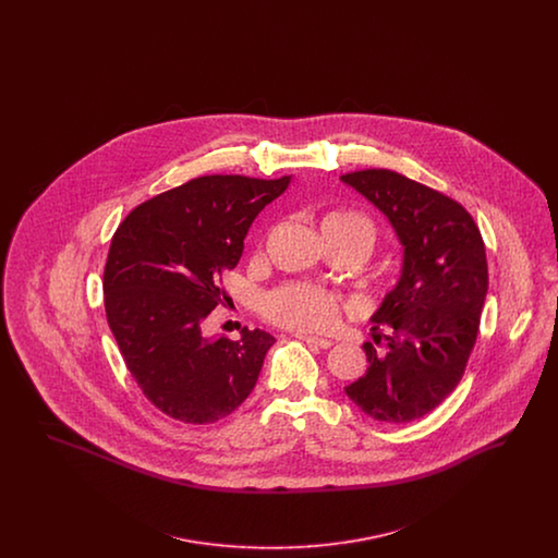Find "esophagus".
Returning a JSON list of instances; mask_svg holds the SVG:
<instances>
[{
    "mask_svg": "<svg viewBox=\"0 0 558 558\" xmlns=\"http://www.w3.org/2000/svg\"><path fill=\"white\" fill-rule=\"evenodd\" d=\"M299 341H305L307 345L318 347V349H328V347L332 345V341H328V339H319V337H312V335H303V332H296L294 335Z\"/></svg>",
    "mask_w": 558,
    "mask_h": 558,
    "instance_id": "1",
    "label": "esophagus"
}]
</instances>
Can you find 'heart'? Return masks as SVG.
<instances>
[{
	"mask_svg": "<svg viewBox=\"0 0 558 558\" xmlns=\"http://www.w3.org/2000/svg\"><path fill=\"white\" fill-rule=\"evenodd\" d=\"M324 236L353 240L364 253L376 239V226L366 213L357 209H332L322 217ZM341 296L316 284H284L262 299V314L271 324L299 332L326 330L341 312Z\"/></svg>",
	"mask_w": 558,
	"mask_h": 558,
	"instance_id": "obj_1",
	"label": "heart"
}]
</instances>
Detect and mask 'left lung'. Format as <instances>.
<instances>
[{"instance_id":"obj_1","label":"left lung","mask_w":558,"mask_h":558,"mask_svg":"<svg viewBox=\"0 0 558 558\" xmlns=\"http://www.w3.org/2000/svg\"><path fill=\"white\" fill-rule=\"evenodd\" d=\"M341 180L389 217L403 244L399 284L372 318L374 343L385 341V349L364 343L368 371L345 393L374 421L410 423L450 396L477 343L485 244L471 213L439 190L391 169L351 171Z\"/></svg>"}]
</instances>
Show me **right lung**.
<instances>
[{"instance_id":"right-lung-1","label":"right lung","mask_w":558,"mask_h":558,"mask_svg":"<svg viewBox=\"0 0 558 558\" xmlns=\"http://www.w3.org/2000/svg\"><path fill=\"white\" fill-rule=\"evenodd\" d=\"M291 178L203 175L137 205L110 240L105 310L125 366L173 421L211 425L253 391L274 337H205L228 299L221 276L239 264L257 213Z\"/></svg>"}]
</instances>
